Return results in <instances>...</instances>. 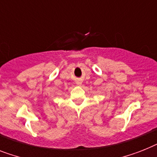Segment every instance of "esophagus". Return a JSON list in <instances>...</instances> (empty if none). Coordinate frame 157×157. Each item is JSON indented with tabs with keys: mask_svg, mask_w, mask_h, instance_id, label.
<instances>
[{
	"mask_svg": "<svg viewBox=\"0 0 157 157\" xmlns=\"http://www.w3.org/2000/svg\"><path fill=\"white\" fill-rule=\"evenodd\" d=\"M76 84H77L78 86H81L82 84V82L81 79H77L76 80Z\"/></svg>",
	"mask_w": 157,
	"mask_h": 157,
	"instance_id": "34e87169",
	"label": "esophagus"
}]
</instances>
